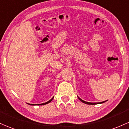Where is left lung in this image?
<instances>
[{
	"label": "left lung",
	"mask_w": 129,
	"mask_h": 129,
	"mask_svg": "<svg viewBox=\"0 0 129 129\" xmlns=\"http://www.w3.org/2000/svg\"><path fill=\"white\" fill-rule=\"evenodd\" d=\"M78 99H80V100L83 103H84V104H88V105H96V104H102V103H104V102H106V101H104V102H99V103H90V102H87L84 101V100H81V99L80 98H79V97H78Z\"/></svg>",
	"instance_id": "8db88e82"
}]
</instances>
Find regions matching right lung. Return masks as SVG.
<instances>
[{
    "mask_svg": "<svg viewBox=\"0 0 129 129\" xmlns=\"http://www.w3.org/2000/svg\"><path fill=\"white\" fill-rule=\"evenodd\" d=\"M53 98H54V97H53V98H52L50 100H49L48 102H46V103H44V104H37V105H46V104H48V103L51 102L52 101V100H53ZM29 105H34V104H29Z\"/></svg>",
    "mask_w": 129,
    "mask_h": 129,
    "instance_id": "obj_1",
    "label": "right lung"
}]
</instances>
